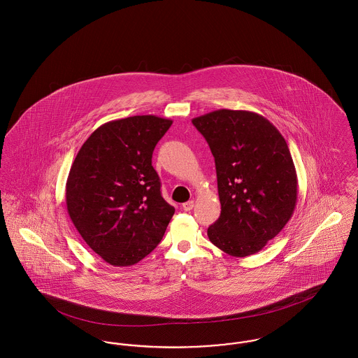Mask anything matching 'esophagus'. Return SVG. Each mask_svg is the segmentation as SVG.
Here are the masks:
<instances>
[{
  "label": "esophagus",
  "instance_id": "esophagus-1",
  "mask_svg": "<svg viewBox=\"0 0 358 358\" xmlns=\"http://www.w3.org/2000/svg\"><path fill=\"white\" fill-rule=\"evenodd\" d=\"M193 207H194V201H193V200H189V201H187V203L182 204V208H184L185 211H191Z\"/></svg>",
  "mask_w": 358,
  "mask_h": 358
}]
</instances>
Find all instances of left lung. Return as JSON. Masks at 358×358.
I'll return each instance as SVG.
<instances>
[{
    "mask_svg": "<svg viewBox=\"0 0 358 358\" xmlns=\"http://www.w3.org/2000/svg\"><path fill=\"white\" fill-rule=\"evenodd\" d=\"M215 158L220 217L210 241L234 257L257 253L292 218L297 173L286 140L263 115L220 109L192 120Z\"/></svg>",
    "mask_w": 358,
    "mask_h": 358,
    "instance_id": "obj_1",
    "label": "left lung"
}]
</instances>
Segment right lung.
<instances>
[{
    "label": "right lung",
    "mask_w": 358,
    "mask_h": 358,
    "mask_svg": "<svg viewBox=\"0 0 358 358\" xmlns=\"http://www.w3.org/2000/svg\"><path fill=\"white\" fill-rule=\"evenodd\" d=\"M171 124L150 114L109 121L84 141L71 166L68 214L87 245L111 266L129 267L151 253L174 214L151 164Z\"/></svg>",
    "instance_id": "right-lung-1"
}]
</instances>
